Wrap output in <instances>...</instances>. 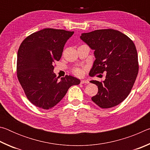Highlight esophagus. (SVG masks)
Returning a JSON list of instances; mask_svg holds the SVG:
<instances>
[{"mask_svg":"<svg viewBox=\"0 0 150 150\" xmlns=\"http://www.w3.org/2000/svg\"><path fill=\"white\" fill-rule=\"evenodd\" d=\"M89 83V81H88V80H86V79L81 81V84H87V83Z\"/></svg>","mask_w":150,"mask_h":150,"instance_id":"1","label":"esophagus"}]
</instances>
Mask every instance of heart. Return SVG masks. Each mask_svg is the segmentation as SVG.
Wrapping results in <instances>:
<instances>
[{"mask_svg": "<svg viewBox=\"0 0 150 150\" xmlns=\"http://www.w3.org/2000/svg\"><path fill=\"white\" fill-rule=\"evenodd\" d=\"M73 73H74V74L77 76H79V77H80V76H82L83 74V71L79 69V68H77V69H75L74 71H73Z\"/></svg>", "mask_w": 150, "mask_h": 150, "instance_id": "heart-1", "label": "heart"}]
</instances>
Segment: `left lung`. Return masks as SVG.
I'll use <instances>...</instances> for the list:
<instances>
[{
	"label": "left lung",
	"mask_w": 150,
	"mask_h": 150,
	"mask_svg": "<svg viewBox=\"0 0 150 150\" xmlns=\"http://www.w3.org/2000/svg\"><path fill=\"white\" fill-rule=\"evenodd\" d=\"M80 38L95 50L96 59L89 75L106 73L105 81H91L98 86V93L91 99L102 108L119 105L130 94L138 73L135 44L126 35L113 29L83 33Z\"/></svg>",
	"instance_id": "8db88e82"
}]
</instances>
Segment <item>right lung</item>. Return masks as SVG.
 Wrapping results in <instances>:
<instances>
[{
    "mask_svg": "<svg viewBox=\"0 0 150 150\" xmlns=\"http://www.w3.org/2000/svg\"><path fill=\"white\" fill-rule=\"evenodd\" d=\"M74 32L45 28L34 32L20 44L17 55V77L28 99L47 110L64 97L80 80L71 75L58 80L54 64L62 57L63 47Z\"/></svg>",
    "mask_w": 150,
    "mask_h": 150,
    "instance_id": "add662e5",
    "label": "right lung"
}]
</instances>
